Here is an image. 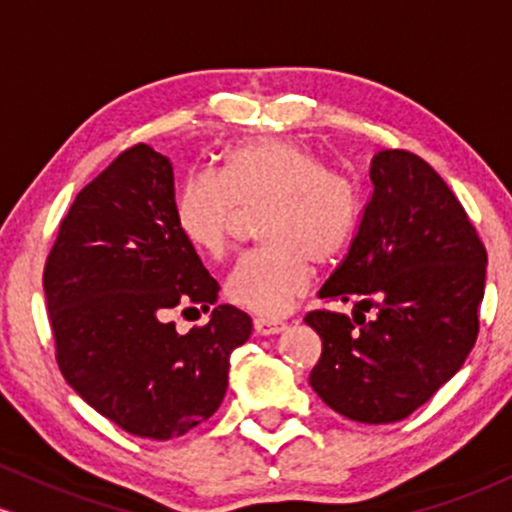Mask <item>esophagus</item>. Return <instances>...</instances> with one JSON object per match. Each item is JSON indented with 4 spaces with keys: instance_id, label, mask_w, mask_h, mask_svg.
Instances as JSON below:
<instances>
[{
    "instance_id": "obj_1",
    "label": "esophagus",
    "mask_w": 512,
    "mask_h": 512,
    "mask_svg": "<svg viewBox=\"0 0 512 512\" xmlns=\"http://www.w3.org/2000/svg\"><path fill=\"white\" fill-rule=\"evenodd\" d=\"M287 329V324L283 321H271V319H256L254 321V331L258 336H278Z\"/></svg>"
}]
</instances>
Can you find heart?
<instances>
[{
	"label": "heart",
	"mask_w": 512,
	"mask_h": 512,
	"mask_svg": "<svg viewBox=\"0 0 512 512\" xmlns=\"http://www.w3.org/2000/svg\"><path fill=\"white\" fill-rule=\"evenodd\" d=\"M244 210H266L261 239L268 246L239 258L225 295L256 317L278 319L307 292L312 263L331 266L348 249L353 198L309 147L251 140L227 154L222 174H188L174 203L181 237L212 258L229 249Z\"/></svg>",
	"instance_id": "heart-1"
}]
</instances>
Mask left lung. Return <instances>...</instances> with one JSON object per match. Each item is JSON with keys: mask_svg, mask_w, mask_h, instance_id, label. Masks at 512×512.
Masks as SVG:
<instances>
[{"mask_svg": "<svg viewBox=\"0 0 512 512\" xmlns=\"http://www.w3.org/2000/svg\"><path fill=\"white\" fill-rule=\"evenodd\" d=\"M370 183L358 234L319 290L326 302H355L353 319L321 309L304 317L324 346L309 384L350 421L394 423L474 348L486 249L450 186L416 154L377 152Z\"/></svg>", "mask_w": 512, "mask_h": 512, "instance_id": "1", "label": "left lung"}]
</instances>
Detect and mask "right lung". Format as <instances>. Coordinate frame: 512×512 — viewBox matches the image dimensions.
I'll use <instances>...</instances> for the list:
<instances>
[{
	"label": "right lung",
	"instance_id": "right-lung-1",
	"mask_svg": "<svg viewBox=\"0 0 512 512\" xmlns=\"http://www.w3.org/2000/svg\"><path fill=\"white\" fill-rule=\"evenodd\" d=\"M174 169L135 145L84 186L45 261L55 358L89 406L137 438L171 440L220 409L229 355L251 317L217 302L215 278L181 237ZM200 306L205 327L175 331L168 312Z\"/></svg>",
	"mask_w": 512,
	"mask_h": 512
}]
</instances>
